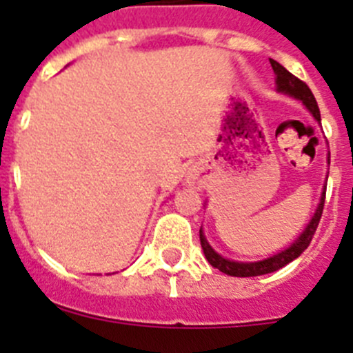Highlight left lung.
<instances>
[{
  "mask_svg": "<svg viewBox=\"0 0 353 353\" xmlns=\"http://www.w3.org/2000/svg\"><path fill=\"white\" fill-rule=\"evenodd\" d=\"M270 65H272L274 74H276L277 90L283 93H288V95L295 97V99L304 102L305 108L310 109L311 113H313L314 120L320 121V109H318L316 99H314L310 86H307L304 81H301L299 77L293 76L292 72L286 70V68L283 67L281 63H277L276 60H270ZM323 203H325V191H323L322 199H320V205H318L316 212H314L313 219H311V223L307 224V228L302 232V235L299 236V239L295 240L288 249H285V251L277 252V254H274V256L267 258V260L263 261H254V263H240V261H232L223 258L221 254H217L210 245H208L203 232L199 230V240H201V248H203L205 258H207L208 263H210L212 267L219 269L221 272L228 274V276L252 277V276H263V274L276 272V270H279L281 267L288 265L290 261H293L295 258L301 256L302 252L307 249V245L311 244V239H313L314 232H316V228H318V223H320V217H322Z\"/></svg>",
  "mask_w": 353,
  "mask_h": 353,
  "instance_id": "8db88e82",
  "label": "left lung"
}]
</instances>
